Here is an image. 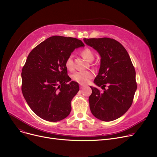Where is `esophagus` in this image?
<instances>
[{"label":"esophagus","instance_id":"1","mask_svg":"<svg viewBox=\"0 0 157 157\" xmlns=\"http://www.w3.org/2000/svg\"><path fill=\"white\" fill-rule=\"evenodd\" d=\"M79 87H80V88L81 89V88H83L84 87H85V85H79Z\"/></svg>","mask_w":157,"mask_h":157}]
</instances>
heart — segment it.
<instances>
[{
    "label": "heart",
    "mask_w": 157,
    "mask_h": 157,
    "mask_svg": "<svg viewBox=\"0 0 157 157\" xmlns=\"http://www.w3.org/2000/svg\"><path fill=\"white\" fill-rule=\"evenodd\" d=\"M81 55L85 59L88 61L91 62L94 60V55L92 50L89 48H85L81 52ZM65 65L66 68L69 71H72L74 69V62L72 56H69L67 59L65 60ZM94 77V73L92 71H78L74 72L72 75V79L77 82V83L81 85L86 84L88 82Z\"/></svg>",
    "instance_id": "obj_1"
}]
</instances>
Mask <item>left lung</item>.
Masks as SVG:
<instances>
[{
	"label": "left lung",
	"instance_id": "left-lung-1",
	"mask_svg": "<svg viewBox=\"0 0 157 157\" xmlns=\"http://www.w3.org/2000/svg\"><path fill=\"white\" fill-rule=\"evenodd\" d=\"M83 40L101 56L99 72L94 83L104 90L101 92L90 86L92 90L88 99L90 110L95 118L102 121L117 120L128 110L134 100L137 83L132 62L125 48L114 39Z\"/></svg>",
	"mask_w": 157,
	"mask_h": 157
}]
</instances>
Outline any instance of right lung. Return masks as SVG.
<instances>
[{
  "mask_svg": "<svg viewBox=\"0 0 157 157\" xmlns=\"http://www.w3.org/2000/svg\"><path fill=\"white\" fill-rule=\"evenodd\" d=\"M79 39L55 36L40 43L30 52L21 72V91L30 109L42 119L52 122L65 118L71 102L79 92L71 81L65 60L77 48Z\"/></svg>",
  "mask_w": 157,
  "mask_h": 157,
  "instance_id": "right-lung-1",
  "label": "right lung"
}]
</instances>
